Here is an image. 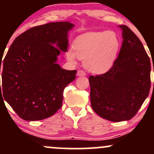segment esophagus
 Returning a JSON list of instances; mask_svg holds the SVG:
<instances>
[{
	"instance_id": "obj_1",
	"label": "esophagus",
	"mask_w": 154,
	"mask_h": 154,
	"mask_svg": "<svg viewBox=\"0 0 154 154\" xmlns=\"http://www.w3.org/2000/svg\"><path fill=\"white\" fill-rule=\"evenodd\" d=\"M77 76H79V77H83V76H85L86 74L83 70H79V71L77 72Z\"/></svg>"
}]
</instances>
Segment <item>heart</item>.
I'll list each match as a JSON object with an SVG mask.
<instances>
[{
    "label": "heart",
    "instance_id": "b5f03b06",
    "mask_svg": "<svg viewBox=\"0 0 154 154\" xmlns=\"http://www.w3.org/2000/svg\"><path fill=\"white\" fill-rule=\"evenodd\" d=\"M119 48V39L114 32H90L75 39L74 48L69 49L66 56L71 62H75L77 58L84 60L89 71L101 74L111 68Z\"/></svg>",
    "mask_w": 154,
    "mask_h": 154
}]
</instances>
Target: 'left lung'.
Wrapping results in <instances>:
<instances>
[{
    "instance_id": "obj_1",
    "label": "left lung",
    "mask_w": 154,
    "mask_h": 154,
    "mask_svg": "<svg viewBox=\"0 0 154 154\" xmlns=\"http://www.w3.org/2000/svg\"><path fill=\"white\" fill-rule=\"evenodd\" d=\"M119 27L123 42L115 62L106 73L89 77L92 109L100 117L114 122L132 119L151 88L149 56L128 26Z\"/></svg>"
}]
</instances>
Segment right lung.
<instances>
[{
  "label": "right lung",
  "instance_id": "add662e5",
  "mask_svg": "<svg viewBox=\"0 0 154 154\" xmlns=\"http://www.w3.org/2000/svg\"><path fill=\"white\" fill-rule=\"evenodd\" d=\"M73 26L69 22L34 26L19 35L8 49L0 95L24 120L46 119L61 107L63 90L75 80L77 70L61 69L56 61L61 51L66 52L68 32ZM1 66V62L0 72Z\"/></svg>",
  "mask_w": 154,
  "mask_h": 154
}]
</instances>
